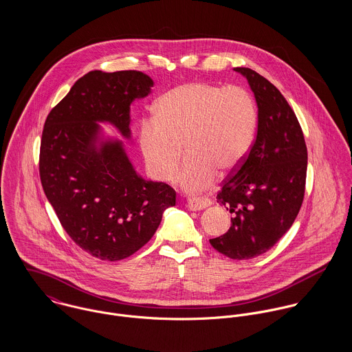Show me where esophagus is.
I'll return each mask as SVG.
<instances>
[{
	"label": "esophagus",
	"instance_id": "obj_1",
	"mask_svg": "<svg viewBox=\"0 0 352 352\" xmlns=\"http://www.w3.org/2000/svg\"><path fill=\"white\" fill-rule=\"evenodd\" d=\"M187 206L190 210H204L211 206V201L206 198H191L187 201Z\"/></svg>",
	"mask_w": 352,
	"mask_h": 352
}]
</instances>
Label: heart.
<instances>
[{
    "label": "heart",
    "mask_w": 352,
    "mask_h": 352,
    "mask_svg": "<svg viewBox=\"0 0 352 352\" xmlns=\"http://www.w3.org/2000/svg\"><path fill=\"white\" fill-rule=\"evenodd\" d=\"M257 127L253 98L241 87L188 82L164 94L153 122L140 129V149L151 175L169 182L187 157L177 183L187 192L208 188L215 175L236 172L251 151Z\"/></svg>",
    "instance_id": "heart-1"
}]
</instances>
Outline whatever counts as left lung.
I'll list each match as a JSON object with an SVG mask.
<instances>
[{
  "instance_id": "1",
  "label": "left lung",
  "mask_w": 352,
  "mask_h": 352,
  "mask_svg": "<svg viewBox=\"0 0 352 352\" xmlns=\"http://www.w3.org/2000/svg\"><path fill=\"white\" fill-rule=\"evenodd\" d=\"M250 84L257 105V134L251 151L217 195L233 215L230 229L210 244L234 260L271 250L301 208L307 151L298 119L282 94L248 67H234Z\"/></svg>"
}]
</instances>
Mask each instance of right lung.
<instances>
[{
    "label": "right lung",
    "mask_w": 352,
    "mask_h": 352,
    "mask_svg": "<svg viewBox=\"0 0 352 352\" xmlns=\"http://www.w3.org/2000/svg\"><path fill=\"white\" fill-rule=\"evenodd\" d=\"M154 85L137 70L81 77L51 109L41 144L39 172L47 199L70 239L89 254L116 261L141 250L155 233L176 192L144 179L123 140H131V104Z\"/></svg>",
    "instance_id": "1"
}]
</instances>
